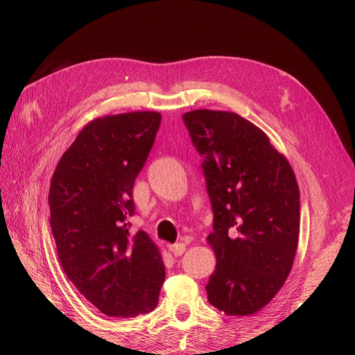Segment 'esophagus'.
<instances>
[{"label": "esophagus", "instance_id": "1", "mask_svg": "<svg viewBox=\"0 0 355 355\" xmlns=\"http://www.w3.org/2000/svg\"><path fill=\"white\" fill-rule=\"evenodd\" d=\"M168 249L175 256H182L187 250V245L184 243H176V244H170Z\"/></svg>", "mask_w": 355, "mask_h": 355}]
</instances>
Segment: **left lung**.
Wrapping results in <instances>:
<instances>
[{"label":"left lung","mask_w":355,"mask_h":355,"mask_svg":"<svg viewBox=\"0 0 355 355\" xmlns=\"http://www.w3.org/2000/svg\"><path fill=\"white\" fill-rule=\"evenodd\" d=\"M213 209L207 237L216 268L209 302L227 315H252L272 300L292 270L299 239V188L270 139L235 112L184 114Z\"/></svg>","instance_id":"obj_1"}]
</instances>
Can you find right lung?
Segmentation results:
<instances>
[{"label": "right lung", "mask_w": 355, "mask_h": 355, "mask_svg": "<svg viewBox=\"0 0 355 355\" xmlns=\"http://www.w3.org/2000/svg\"><path fill=\"white\" fill-rule=\"evenodd\" d=\"M159 123L154 111L96 118L51 178L50 227L60 265L78 292L110 317L148 314L166 278L155 243L142 230L130 232L133 185Z\"/></svg>", "instance_id": "add662e5"}]
</instances>
